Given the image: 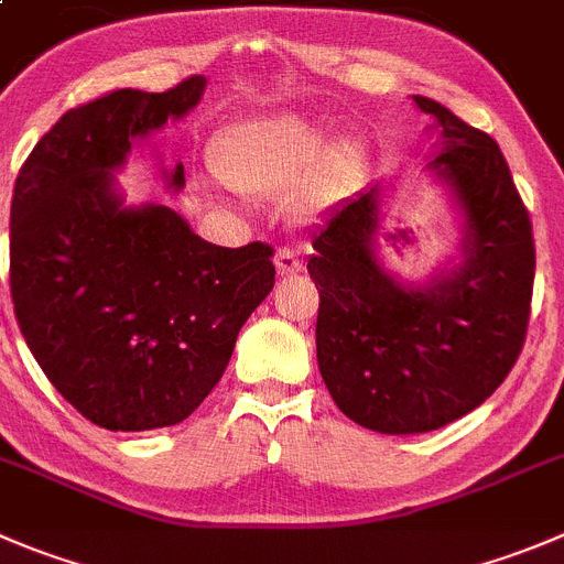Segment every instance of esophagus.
I'll use <instances>...</instances> for the list:
<instances>
[{
    "label": "esophagus",
    "instance_id": "34e87169",
    "mask_svg": "<svg viewBox=\"0 0 564 564\" xmlns=\"http://www.w3.org/2000/svg\"><path fill=\"white\" fill-rule=\"evenodd\" d=\"M273 262H276V271L282 273V276H293V273L302 271V260H299V254L293 249H279L276 257H273Z\"/></svg>",
    "mask_w": 564,
    "mask_h": 564
}]
</instances>
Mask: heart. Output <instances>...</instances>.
Returning a JSON list of instances; mask_svg holds the SVG:
<instances>
[{"label": "heart", "mask_w": 564, "mask_h": 564, "mask_svg": "<svg viewBox=\"0 0 564 564\" xmlns=\"http://www.w3.org/2000/svg\"><path fill=\"white\" fill-rule=\"evenodd\" d=\"M216 171L229 187L249 196H282L304 181L299 205L321 210L335 205L357 182L366 149L329 135L307 118L276 112L229 127L216 143Z\"/></svg>", "instance_id": "b5f03b06"}]
</instances>
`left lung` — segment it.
Instances as JSON below:
<instances>
[{
  "mask_svg": "<svg viewBox=\"0 0 564 564\" xmlns=\"http://www.w3.org/2000/svg\"><path fill=\"white\" fill-rule=\"evenodd\" d=\"M437 176L465 210V260L452 276L404 288L373 257L379 187L315 229L307 271L318 296L315 348L343 415L382 434L446 426L490 399L527 343L534 235L501 149L440 101Z\"/></svg>",
  "mask_w": 564,
  "mask_h": 564,
  "instance_id": "1",
  "label": "left lung"
}]
</instances>
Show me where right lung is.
Segmentation results:
<instances>
[{"label":"right lung","mask_w":564,"mask_h":564,"mask_svg":"<svg viewBox=\"0 0 564 564\" xmlns=\"http://www.w3.org/2000/svg\"><path fill=\"white\" fill-rule=\"evenodd\" d=\"M205 83L193 74L163 94L121 88L72 107L15 176V321L57 393L110 432L185 421L273 288L268 243H207L171 207H121L112 187L132 141L196 107ZM171 185H185L182 165Z\"/></svg>","instance_id":"add662e5"}]
</instances>
